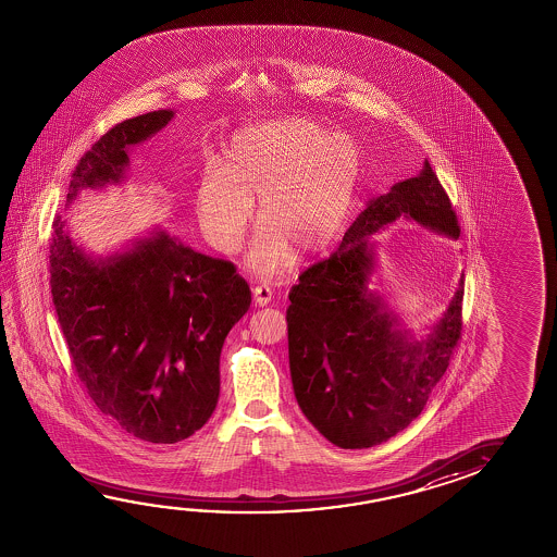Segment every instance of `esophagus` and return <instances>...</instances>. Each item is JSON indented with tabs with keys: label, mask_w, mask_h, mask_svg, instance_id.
I'll list each match as a JSON object with an SVG mask.
<instances>
[{
	"label": "esophagus",
	"mask_w": 557,
	"mask_h": 557,
	"mask_svg": "<svg viewBox=\"0 0 557 557\" xmlns=\"http://www.w3.org/2000/svg\"><path fill=\"white\" fill-rule=\"evenodd\" d=\"M252 295H255V302L258 307H265L268 302H272V289L268 287V285H256L255 289H252Z\"/></svg>",
	"instance_id": "esophagus-1"
}]
</instances>
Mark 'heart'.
I'll list each match as a JSON object with an SVG mask.
<instances>
[{
    "label": "heart",
    "instance_id": "obj_1",
    "mask_svg": "<svg viewBox=\"0 0 557 557\" xmlns=\"http://www.w3.org/2000/svg\"><path fill=\"white\" fill-rule=\"evenodd\" d=\"M359 166L356 141L312 120H275L243 129L233 137L223 166L201 169L196 188L201 233L223 255L237 252L258 198L264 225L248 262L258 274H277L292 248L312 255L336 238L354 201Z\"/></svg>",
    "mask_w": 557,
    "mask_h": 557
}]
</instances>
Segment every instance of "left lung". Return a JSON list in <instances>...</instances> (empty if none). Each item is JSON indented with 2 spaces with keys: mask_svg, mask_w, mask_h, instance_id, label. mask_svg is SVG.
Returning a JSON list of instances; mask_svg holds the SVG:
<instances>
[{
  "mask_svg": "<svg viewBox=\"0 0 557 557\" xmlns=\"http://www.w3.org/2000/svg\"><path fill=\"white\" fill-rule=\"evenodd\" d=\"M398 218L458 238L447 191L425 161L418 176L376 196L342 245L299 275L289 292L287 339L293 391L307 420L332 445L369 448L408 428L447 371L462 332L460 277L445 317L411 339L379 293L369 289V237Z\"/></svg>",
  "mask_w": 557,
  "mask_h": 557,
  "instance_id": "left-lung-1",
  "label": "left lung"
}]
</instances>
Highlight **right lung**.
I'll return each instance as SVG.
<instances>
[{
  "label": "right lung",
  "instance_id": "right-lung-1",
  "mask_svg": "<svg viewBox=\"0 0 557 557\" xmlns=\"http://www.w3.org/2000/svg\"><path fill=\"white\" fill-rule=\"evenodd\" d=\"M173 116L156 110L112 126L79 159L67 203L83 188L120 183L129 147ZM48 258L58 322L95 406L149 443L171 445L196 433L218 406L223 342L250 307V287L235 264L164 231L95 260L60 215Z\"/></svg>",
  "mask_w": 557,
  "mask_h": 557
}]
</instances>
